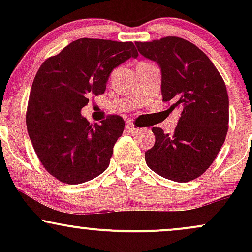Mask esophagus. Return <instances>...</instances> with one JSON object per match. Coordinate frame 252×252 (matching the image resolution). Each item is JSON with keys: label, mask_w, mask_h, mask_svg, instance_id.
Returning <instances> with one entry per match:
<instances>
[{"label": "esophagus", "mask_w": 252, "mask_h": 252, "mask_svg": "<svg viewBox=\"0 0 252 252\" xmlns=\"http://www.w3.org/2000/svg\"><path fill=\"white\" fill-rule=\"evenodd\" d=\"M137 128H136V126H134V123L131 122V121H128V122H126V131H129V132H135V131H137Z\"/></svg>", "instance_id": "obj_1"}]
</instances>
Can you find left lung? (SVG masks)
Instances as JSON below:
<instances>
[{"label":"left lung","mask_w":252,"mask_h":252,"mask_svg":"<svg viewBox=\"0 0 252 252\" xmlns=\"http://www.w3.org/2000/svg\"><path fill=\"white\" fill-rule=\"evenodd\" d=\"M143 57L161 68V91L181 116L173 134L153 128L155 144L144 153L156 174L187 182L204 174L224 144L228 124L226 85L209 57L178 36L136 42Z\"/></svg>","instance_id":"8db88e82"}]
</instances>
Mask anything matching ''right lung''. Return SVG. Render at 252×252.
<instances>
[{
  "label": "right lung",
  "mask_w": 252,
  "mask_h": 252,
  "mask_svg": "<svg viewBox=\"0 0 252 252\" xmlns=\"http://www.w3.org/2000/svg\"><path fill=\"white\" fill-rule=\"evenodd\" d=\"M138 53L132 42L82 37L40 66L32 85L26 123L40 162L63 184L92 180L109 167L124 121L109 115L90 124L80 111L104 94L115 67Z\"/></svg>",
  "instance_id": "add662e5"
}]
</instances>
